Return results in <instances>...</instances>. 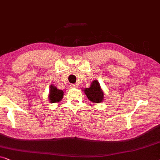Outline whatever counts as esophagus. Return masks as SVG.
I'll return each instance as SVG.
<instances>
[{
    "label": "esophagus",
    "instance_id": "esophagus-1",
    "mask_svg": "<svg viewBox=\"0 0 160 160\" xmlns=\"http://www.w3.org/2000/svg\"><path fill=\"white\" fill-rule=\"evenodd\" d=\"M70 87H71V88H77L78 87V85L77 84H71L70 85Z\"/></svg>",
    "mask_w": 160,
    "mask_h": 160
}]
</instances>
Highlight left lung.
I'll use <instances>...</instances> for the list:
<instances>
[{
	"instance_id": "1",
	"label": "left lung",
	"mask_w": 160,
	"mask_h": 160,
	"mask_svg": "<svg viewBox=\"0 0 160 160\" xmlns=\"http://www.w3.org/2000/svg\"><path fill=\"white\" fill-rule=\"evenodd\" d=\"M84 91V90H83ZM84 93L89 100L93 102H101L103 100L104 93L101 89L99 82L97 80L91 83L90 87L84 89Z\"/></svg>"
}]
</instances>
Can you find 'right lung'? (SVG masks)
Wrapping results in <instances>:
<instances>
[{"instance_id": "right-lung-1", "label": "right lung", "mask_w": 160, "mask_h": 160, "mask_svg": "<svg viewBox=\"0 0 160 160\" xmlns=\"http://www.w3.org/2000/svg\"><path fill=\"white\" fill-rule=\"evenodd\" d=\"M63 91L61 89H58L56 87L51 85L49 89V100L50 102H60L63 98Z\"/></svg>"}]
</instances>
